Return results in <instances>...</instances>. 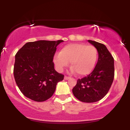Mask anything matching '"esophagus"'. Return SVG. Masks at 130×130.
Instances as JSON below:
<instances>
[{"instance_id":"1","label":"esophagus","mask_w":130,"mask_h":130,"mask_svg":"<svg viewBox=\"0 0 130 130\" xmlns=\"http://www.w3.org/2000/svg\"><path fill=\"white\" fill-rule=\"evenodd\" d=\"M70 78V77L67 76H64V79H65V80H68V79H69Z\"/></svg>"}]
</instances>
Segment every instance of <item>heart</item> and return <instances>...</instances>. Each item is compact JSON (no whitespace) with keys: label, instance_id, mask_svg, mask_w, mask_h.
Here are the masks:
<instances>
[{"label":"heart","instance_id":"heart-1","mask_svg":"<svg viewBox=\"0 0 130 130\" xmlns=\"http://www.w3.org/2000/svg\"><path fill=\"white\" fill-rule=\"evenodd\" d=\"M98 50L94 46L83 43H71L63 46L56 54L54 62L58 70H62L70 62L73 71L79 76L90 74L98 59Z\"/></svg>","mask_w":130,"mask_h":130}]
</instances>
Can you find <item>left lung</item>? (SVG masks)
Wrapping results in <instances>:
<instances>
[{"label":"left lung","mask_w":130,"mask_h":130,"mask_svg":"<svg viewBox=\"0 0 130 130\" xmlns=\"http://www.w3.org/2000/svg\"><path fill=\"white\" fill-rule=\"evenodd\" d=\"M88 41L97 49V63L90 74L77 79L72 92L82 102L93 103L102 99L111 88L114 77V61L104 44L92 40Z\"/></svg>","instance_id":"left-lung-1"}]
</instances>
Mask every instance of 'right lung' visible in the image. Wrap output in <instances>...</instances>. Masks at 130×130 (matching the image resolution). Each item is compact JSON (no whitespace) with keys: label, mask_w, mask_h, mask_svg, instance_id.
Wrapping results in <instances>:
<instances>
[{"label":"right lung","mask_w":130,"mask_h":130,"mask_svg":"<svg viewBox=\"0 0 130 130\" xmlns=\"http://www.w3.org/2000/svg\"><path fill=\"white\" fill-rule=\"evenodd\" d=\"M63 40H39L26 43L15 55L14 79L26 97L41 102L51 97L64 75L54 69L56 47Z\"/></svg>","instance_id":"right-lung-1"}]
</instances>
